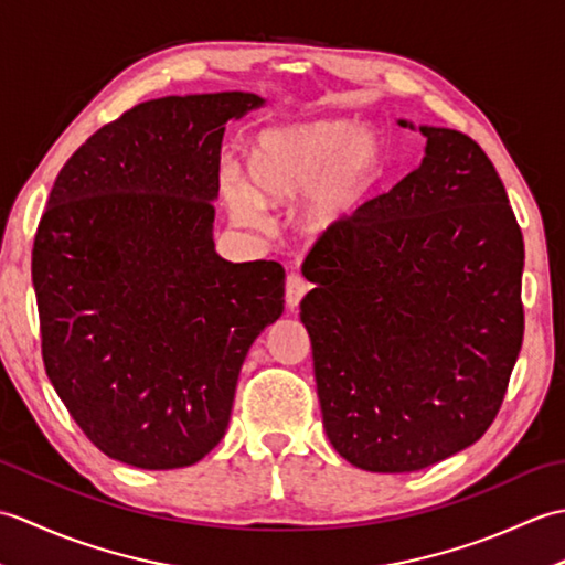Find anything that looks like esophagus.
<instances>
[{
  "label": "esophagus",
  "mask_w": 565,
  "mask_h": 565,
  "mask_svg": "<svg viewBox=\"0 0 565 565\" xmlns=\"http://www.w3.org/2000/svg\"><path fill=\"white\" fill-rule=\"evenodd\" d=\"M310 291V284L303 279L301 274H291L289 279H286V308H296L301 303V298Z\"/></svg>",
  "instance_id": "esophagus-1"
}]
</instances>
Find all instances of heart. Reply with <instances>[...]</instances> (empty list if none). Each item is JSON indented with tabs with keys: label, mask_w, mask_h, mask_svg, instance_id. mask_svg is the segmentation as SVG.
<instances>
[{
	"label": "heart",
	"mask_w": 565,
	"mask_h": 565,
	"mask_svg": "<svg viewBox=\"0 0 565 565\" xmlns=\"http://www.w3.org/2000/svg\"><path fill=\"white\" fill-rule=\"evenodd\" d=\"M388 162L386 142L374 128L344 118H316L264 130L247 150V177H221V194L233 218L262 223V203L286 206L306 196L301 223L328 233L350 223L376 189Z\"/></svg>",
	"instance_id": "b5f03b06"
}]
</instances>
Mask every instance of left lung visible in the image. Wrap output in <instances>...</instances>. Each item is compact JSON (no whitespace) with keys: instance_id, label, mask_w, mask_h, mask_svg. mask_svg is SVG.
<instances>
[{"instance_id":"left-lung-1","label":"left lung","mask_w":565,"mask_h":565,"mask_svg":"<svg viewBox=\"0 0 565 565\" xmlns=\"http://www.w3.org/2000/svg\"><path fill=\"white\" fill-rule=\"evenodd\" d=\"M419 134L417 170L303 262L322 427L374 473L419 471L481 439L524 334V243L493 162L459 130Z\"/></svg>"}]
</instances>
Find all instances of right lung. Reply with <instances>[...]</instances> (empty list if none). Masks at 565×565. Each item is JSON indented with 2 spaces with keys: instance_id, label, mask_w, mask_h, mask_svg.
<instances>
[{
  "instance_id": "obj_1",
  "label": "right lung",
  "mask_w": 565,
  "mask_h": 565,
  "mask_svg": "<svg viewBox=\"0 0 565 565\" xmlns=\"http://www.w3.org/2000/svg\"><path fill=\"white\" fill-rule=\"evenodd\" d=\"M249 92L142 102L60 170L33 239L45 374L111 459L201 461L231 419L239 369L284 313L281 264L215 252L227 121Z\"/></svg>"
}]
</instances>
